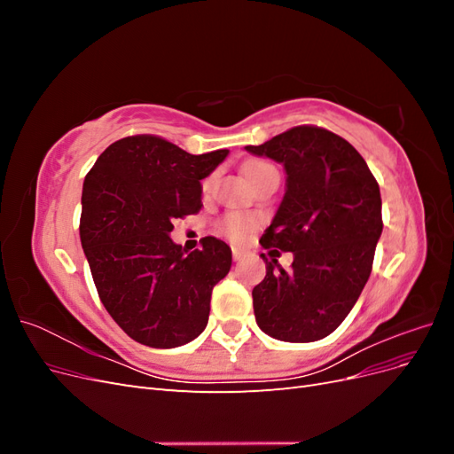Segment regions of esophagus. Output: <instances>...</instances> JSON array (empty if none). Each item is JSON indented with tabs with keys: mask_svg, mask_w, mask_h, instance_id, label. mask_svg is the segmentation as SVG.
I'll use <instances>...</instances> for the list:
<instances>
[{
	"mask_svg": "<svg viewBox=\"0 0 454 454\" xmlns=\"http://www.w3.org/2000/svg\"><path fill=\"white\" fill-rule=\"evenodd\" d=\"M244 257V250H240V248H232V259L235 261H240Z\"/></svg>",
	"mask_w": 454,
	"mask_h": 454,
	"instance_id": "esophagus-1",
	"label": "esophagus"
}]
</instances>
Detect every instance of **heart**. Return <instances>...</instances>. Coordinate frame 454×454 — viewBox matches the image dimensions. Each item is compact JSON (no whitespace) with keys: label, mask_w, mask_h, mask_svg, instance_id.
I'll use <instances>...</instances> for the list:
<instances>
[{"label":"heart","mask_w":454,"mask_h":454,"mask_svg":"<svg viewBox=\"0 0 454 454\" xmlns=\"http://www.w3.org/2000/svg\"><path fill=\"white\" fill-rule=\"evenodd\" d=\"M265 168H270V164L254 160V162H248L244 167V176L250 180V177H254L255 174H259L261 170H265ZM212 182H214V176H210L208 180L204 182V191H208L212 187ZM257 223H259V219L254 217V215L229 214V215L223 217V222L219 223V231H222L223 235L227 239H231L232 242H244L246 239L250 237V232L257 227Z\"/></svg>","instance_id":"1"}]
</instances>
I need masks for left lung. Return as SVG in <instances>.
<instances>
[{"label": "left lung", "instance_id": "1", "mask_svg": "<svg viewBox=\"0 0 454 454\" xmlns=\"http://www.w3.org/2000/svg\"><path fill=\"white\" fill-rule=\"evenodd\" d=\"M244 149L284 167L286 193L259 242L294 254L292 270L261 254L267 274L252 292L255 322L286 342L324 339L347 318L373 267L382 232L379 184L358 151L318 127H295Z\"/></svg>", "mask_w": 454, "mask_h": 454}]
</instances>
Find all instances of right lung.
<instances>
[{
  "label": "right lung",
  "instance_id": "add662e5",
  "mask_svg": "<svg viewBox=\"0 0 454 454\" xmlns=\"http://www.w3.org/2000/svg\"><path fill=\"white\" fill-rule=\"evenodd\" d=\"M229 149L191 155L157 136H129L96 159L83 182L81 246L109 316L134 340L176 348L197 339L231 248L215 237L182 250L176 217L200 208L202 184Z\"/></svg>",
  "mask_w": 454,
  "mask_h": 454
}]
</instances>
